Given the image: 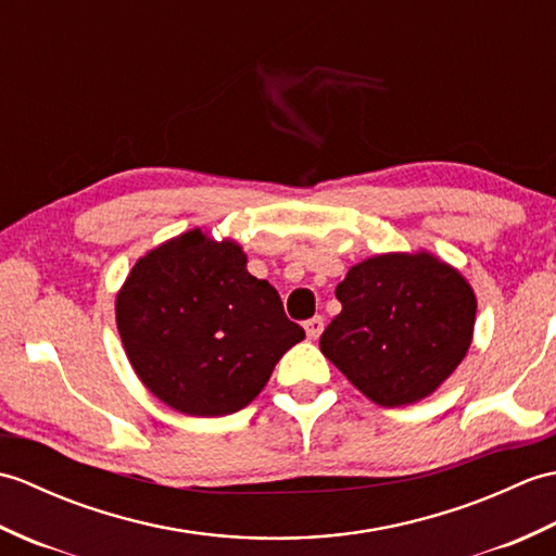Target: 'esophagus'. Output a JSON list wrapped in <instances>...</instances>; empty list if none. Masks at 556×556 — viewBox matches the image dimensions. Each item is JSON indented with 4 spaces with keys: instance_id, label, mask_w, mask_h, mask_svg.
<instances>
[{
    "instance_id": "obj_1",
    "label": "esophagus",
    "mask_w": 556,
    "mask_h": 556,
    "mask_svg": "<svg viewBox=\"0 0 556 556\" xmlns=\"http://www.w3.org/2000/svg\"><path fill=\"white\" fill-rule=\"evenodd\" d=\"M303 327H305V334H308V339H317L325 329V317L315 315V317H311V320H305Z\"/></svg>"
}]
</instances>
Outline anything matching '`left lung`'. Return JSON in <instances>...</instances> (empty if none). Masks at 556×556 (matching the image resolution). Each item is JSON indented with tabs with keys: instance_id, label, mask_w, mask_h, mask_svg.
Listing matches in <instances>:
<instances>
[{
	"instance_id": "obj_1",
	"label": "left lung",
	"mask_w": 556,
	"mask_h": 556,
	"mask_svg": "<svg viewBox=\"0 0 556 556\" xmlns=\"http://www.w3.org/2000/svg\"><path fill=\"white\" fill-rule=\"evenodd\" d=\"M341 313L320 351L380 406H406L440 387L473 339L476 296L428 253H389L351 267L337 287Z\"/></svg>"
}]
</instances>
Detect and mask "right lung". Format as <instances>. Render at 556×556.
Masks as SVG:
<instances>
[{
	"label": "right lung",
	"mask_w": 556,
	"mask_h": 556,
	"mask_svg": "<svg viewBox=\"0 0 556 556\" xmlns=\"http://www.w3.org/2000/svg\"><path fill=\"white\" fill-rule=\"evenodd\" d=\"M116 327L150 392L205 418L251 404L305 339L275 287L245 269L241 248L198 229L138 260L116 296Z\"/></svg>",
	"instance_id": "add662e5"
}]
</instances>
